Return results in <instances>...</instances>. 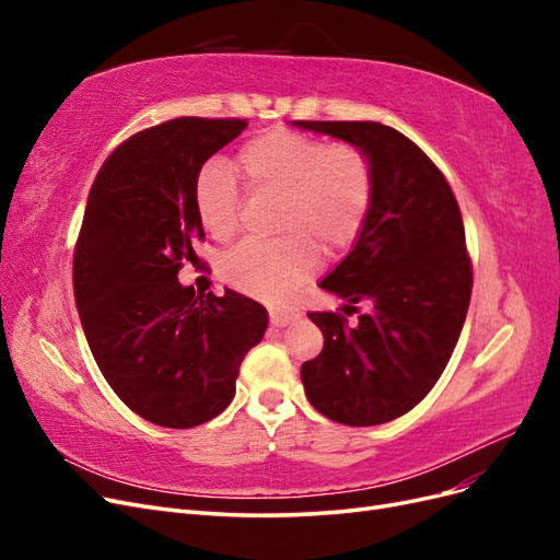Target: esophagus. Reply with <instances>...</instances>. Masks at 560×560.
<instances>
[{
  "label": "esophagus",
  "mask_w": 560,
  "mask_h": 560,
  "mask_svg": "<svg viewBox=\"0 0 560 560\" xmlns=\"http://www.w3.org/2000/svg\"><path fill=\"white\" fill-rule=\"evenodd\" d=\"M299 311H270V322H273V327H287L290 322L299 319Z\"/></svg>",
  "instance_id": "obj_1"
}]
</instances>
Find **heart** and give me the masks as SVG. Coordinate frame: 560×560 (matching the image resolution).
Wrapping results in <instances>:
<instances>
[{
    "mask_svg": "<svg viewBox=\"0 0 560 560\" xmlns=\"http://www.w3.org/2000/svg\"><path fill=\"white\" fill-rule=\"evenodd\" d=\"M233 171L247 194H278V238H249L219 259V276L241 292L280 303L306 280L322 254H338L362 233L374 202V167L358 144L325 142L284 128L245 142ZM194 208L214 241L238 231L243 194L222 163H206L194 182Z\"/></svg>",
    "mask_w": 560,
    "mask_h": 560,
    "instance_id": "obj_1",
    "label": "heart"
}]
</instances>
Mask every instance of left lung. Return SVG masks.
Wrapping results in <instances>:
<instances>
[{
	"label": "left lung",
	"instance_id": "left-lung-1",
	"mask_svg": "<svg viewBox=\"0 0 560 560\" xmlns=\"http://www.w3.org/2000/svg\"><path fill=\"white\" fill-rule=\"evenodd\" d=\"M358 144L374 167V202L358 243L319 282L366 303L308 313L325 336L301 381L315 409L352 428L411 411L446 369L471 296V261L457 200L442 171L399 130L376 121H294Z\"/></svg>",
	"mask_w": 560,
	"mask_h": 560
}]
</instances>
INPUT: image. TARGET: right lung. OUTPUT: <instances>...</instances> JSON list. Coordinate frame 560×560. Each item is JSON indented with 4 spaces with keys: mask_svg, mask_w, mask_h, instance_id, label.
<instances>
[{
    "mask_svg": "<svg viewBox=\"0 0 560 560\" xmlns=\"http://www.w3.org/2000/svg\"><path fill=\"white\" fill-rule=\"evenodd\" d=\"M245 118L182 116L118 144L91 186L74 249V299L93 358L121 401L161 428L222 413L268 313L238 292L194 294L177 280L206 238L196 175Z\"/></svg>",
    "mask_w": 560,
    "mask_h": 560,
    "instance_id": "add662e5",
    "label": "right lung"
}]
</instances>
